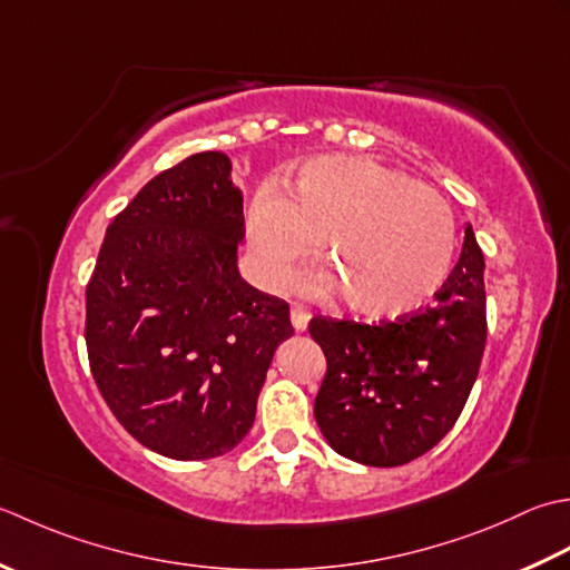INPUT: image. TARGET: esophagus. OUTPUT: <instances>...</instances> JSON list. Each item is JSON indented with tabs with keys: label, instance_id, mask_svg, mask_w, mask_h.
<instances>
[{
	"label": "esophagus",
	"instance_id": "1",
	"mask_svg": "<svg viewBox=\"0 0 570 570\" xmlns=\"http://www.w3.org/2000/svg\"><path fill=\"white\" fill-rule=\"evenodd\" d=\"M289 320H293V327L297 332H307V327H309V312L305 307L295 305L293 309H289Z\"/></svg>",
	"mask_w": 570,
	"mask_h": 570
}]
</instances>
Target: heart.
Here are the masks:
<instances>
[{"instance_id": "1", "label": "heart", "mask_w": 570, "mask_h": 570, "mask_svg": "<svg viewBox=\"0 0 570 570\" xmlns=\"http://www.w3.org/2000/svg\"><path fill=\"white\" fill-rule=\"evenodd\" d=\"M248 248L265 287L283 289L322 237L330 276L364 317H401L445 283L455 218L425 184L362 155H327L299 169L289 196L263 189L248 214Z\"/></svg>"}]
</instances>
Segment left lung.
I'll use <instances>...</instances> for the list:
<instances>
[{
    "label": "left lung",
    "instance_id": "1",
    "mask_svg": "<svg viewBox=\"0 0 570 570\" xmlns=\"http://www.w3.org/2000/svg\"><path fill=\"white\" fill-rule=\"evenodd\" d=\"M484 258L472 226L431 307L396 322L315 317L327 376L315 417L334 452L371 468L425 455L460 417L487 340Z\"/></svg>",
    "mask_w": 570,
    "mask_h": 570
}]
</instances>
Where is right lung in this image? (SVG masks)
I'll list each match as a JSON object with an SVG mask.
<instances>
[{"mask_svg":"<svg viewBox=\"0 0 570 570\" xmlns=\"http://www.w3.org/2000/svg\"><path fill=\"white\" fill-rule=\"evenodd\" d=\"M224 153L147 181L106 230L86 287L90 371L137 443L171 460L226 455L248 435L285 299L238 273L243 196Z\"/></svg>","mask_w":570,"mask_h":570,"instance_id":"obj_1","label":"right lung"}]
</instances>
